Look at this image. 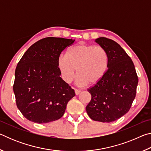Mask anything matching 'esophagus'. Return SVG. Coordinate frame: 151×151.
<instances>
[{
    "mask_svg": "<svg viewBox=\"0 0 151 151\" xmlns=\"http://www.w3.org/2000/svg\"><path fill=\"white\" fill-rule=\"evenodd\" d=\"M75 94H76V95H78V94H79L81 93V90H79V89H75Z\"/></svg>",
    "mask_w": 151,
    "mask_h": 151,
    "instance_id": "esophagus-1",
    "label": "esophagus"
}]
</instances>
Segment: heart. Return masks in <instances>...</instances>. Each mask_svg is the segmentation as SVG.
<instances>
[{"instance_id": "heart-1", "label": "heart", "mask_w": 151, "mask_h": 151, "mask_svg": "<svg viewBox=\"0 0 151 151\" xmlns=\"http://www.w3.org/2000/svg\"><path fill=\"white\" fill-rule=\"evenodd\" d=\"M57 65L62 78L66 83H70L75 77L77 68L78 85L84 86L88 83L94 85L106 73L109 57L102 47L81 42L69 48L66 55H60Z\"/></svg>"}]
</instances>
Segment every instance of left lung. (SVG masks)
<instances>
[{
	"label": "left lung",
	"mask_w": 151,
	"mask_h": 151,
	"mask_svg": "<svg viewBox=\"0 0 151 151\" xmlns=\"http://www.w3.org/2000/svg\"><path fill=\"white\" fill-rule=\"evenodd\" d=\"M95 42L106 51L109 65L103 78L87 90L91 100L86 111L93 121L111 122L129 112L139 79L133 62L118 43L105 37Z\"/></svg>",
	"instance_id": "left-lung-1"
}]
</instances>
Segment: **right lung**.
<instances>
[{
  "mask_svg": "<svg viewBox=\"0 0 151 151\" xmlns=\"http://www.w3.org/2000/svg\"><path fill=\"white\" fill-rule=\"evenodd\" d=\"M75 40L47 37L29 48L15 70L13 91L17 106L25 118L36 123L60 119L75 96L64 81L57 65L62 51Z\"/></svg>",
  "mask_w": 151,
  "mask_h": 151,
  "instance_id": "add662e5",
  "label": "right lung"
}]
</instances>
